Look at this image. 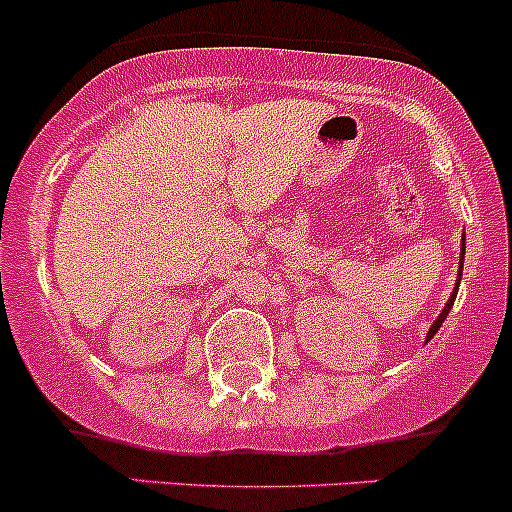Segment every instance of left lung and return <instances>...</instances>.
Listing matches in <instances>:
<instances>
[{
	"mask_svg": "<svg viewBox=\"0 0 512 512\" xmlns=\"http://www.w3.org/2000/svg\"><path fill=\"white\" fill-rule=\"evenodd\" d=\"M463 245H466V242H463ZM463 252H466V247H463ZM461 262H463V257H461ZM458 285H461V280H458V282H456V289H453L451 299H448V302H446V307H443V312H441V314H438V319H436V322H433V324H431V329H428V339H431V337H433V334H436V332H438V329H441L443 319H446V317H448V312H451V307H453V299H456V294H458Z\"/></svg>",
	"mask_w": 512,
	"mask_h": 512,
	"instance_id": "obj_1",
	"label": "left lung"
}]
</instances>
